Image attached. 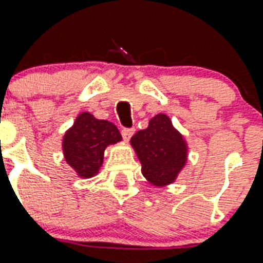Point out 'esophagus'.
Returning a JSON list of instances; mask_svg holds the SVG:
<instances>
[{
  "mask_svg": "<svg viewBox=\"0 0 263 263\" xmlns=\"http://www.w3.org/2000/svg\"><path fill=\"white\" fill-rule=\"evenodd\" d=\"M121 135L125 140L131 139V136L134 135V128H123L121 129Z\"/></svg>",
  "mask_w": 263,
  "mask_h": 263,
  "instance_id": "obj_1",
  "label": "esophagus"
}]
</instances>
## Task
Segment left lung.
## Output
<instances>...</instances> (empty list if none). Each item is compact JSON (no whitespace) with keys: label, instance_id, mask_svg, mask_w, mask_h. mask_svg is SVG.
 I'll use <instances>...</instances> for the list:
<instances>
[{"label":"left lung","instance_id":"obj_1","mask_svg":"<svg viewBox=\"0 0 263 263\" xmlns=\"http://www.w3.org/2000/svg\"><path fill=\"white\" fill-rule=\"evenodd\" d=\"M131 145L142 164V174L156 186L172 183L187 157L183 136L165 114L154 116L149 127L132 136Z\"/></svg>","mask_w":263,"mask_h":263}]
</instances>
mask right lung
<instances>
[{"instance_id": "obj_1", "label": "right lung", "mask_w": 263, "mask_h": 263, "mask_svg": "<svg viewBox=\"0 0 263 263\" xmlns=\"http://www.w3.org/2000/svg\"><path fill=\"white\" fill-rule=\"evenodd\" d=\"M121 139V134L113 123L96 120L89 113H81L63 138L66 161L80 176L92 178L103 164L106 146Z\"/></svg>"}]
</instances>
